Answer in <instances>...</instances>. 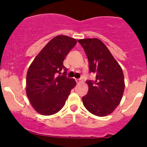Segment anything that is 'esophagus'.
<instances>
[{"mask_svg":"<svg viewBox=\"0 0 147 147\" xmlns=\"http://www.w3.org/2000/svg\"><path fill=\"white\" fill-rule=\"evenodd\" d=\"M75 81H76V82L78 83V84H79V83L81 82L82 80H81V79H76V80H75Z\"/></svg>","mask_w":147,"mask_h":147,"instance_id":"34e87169","label":"esophagus"}]
</instances>
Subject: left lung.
Masks as SVG:
<instances>
[{"instance_id":"obj_1","label":"left lung","mask_w":147,"mask_h":147,"mask_svg":"<svg viewBox=\"0 0 147 147\" xmlns=\"http://www.w3.org/2000/svg\"><path fill=\"white\" fill-rule=\"evenodd\" d=\"M78 42L87 55L90 72L96 77L94 82H86L89 90L82 98L83 105L96 116L110 115L119 105L124 93L125 84L121 67L100 40L86 38Z\"/></svg>"}]
</instances>
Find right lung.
Returning a JSON list of instances; mask_svg holds the SVG:
<instances>
[{
	"label": "right lung",
	"mask_w": 147,
	"mask_h": 147,
	"mask_svg": "<svg viewBox=\"0 0 147 147\" xmlns=\"http://www.w3.org/2000/svg\"><path fill=\"white\" fill-rule=\"evenodd\" d=\"M76 43L74 38L57 35L30 65L26 75V94L39 114L48 116L58 112L76 85L75 80L66 77L67 68L63 65L65 57ZM62 70L65 72L60 76Z\"/></svg>",
	"instance_id": "obj_1"
}]
</instances>
